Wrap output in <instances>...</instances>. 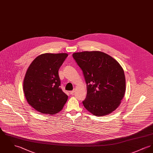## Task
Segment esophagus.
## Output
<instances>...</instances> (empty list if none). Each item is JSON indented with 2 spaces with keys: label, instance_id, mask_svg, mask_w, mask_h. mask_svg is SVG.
<instances>
[{
  "label": "esophagus",
  "instance_id": "1",
  "mask_svg": "<svg viewBox=\"0 0 153 153\" xmlns=\"http://www.w3.org/2000/svg\"><path fill=\"white\" fill-rule=\"evenodd\" d=\"M74 92H75V91H74V90H73V91H70V94H73Z\"/></svg>",
  "mask_w": 153,
  "mask_h": 153
}]
</instances>
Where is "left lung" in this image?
I'll return each mask as SVG.
<instances>
[{
	"label": "left lung",
	"mask_w": 153,
	"mask_h": 153,
	"mask_svg": "<svg viewBox=\"0 0 153 153\" xmlns=\"http://www.w3.org/2000/svg\"><path fill=\"white\" fill-rule=\"evenodd\" d=\"M81 68L86 83L85 108L94 115L111 114L121 102L126 90L124 71L119 62L100 51H82L72 54Z\"/></svg>",
	"instance_id": "left-lung-1"
}]
</instances>
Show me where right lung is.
Here are the masks:
<instances>
[{
    "label": "right lung",
    "mask_w": 153,
    "mask_h": 153,
    "mask_svg": "<svg viewBox=\"0 0 153 153\" xmlns=\"http://www.w3.org/2000/svg\"><path fill=\"white\" fill-rule=\"evenodd\" d=\"M67 53H44L36 57L27 69L23 90L28 103L42 114L54 115L60 112L67 101L62 92L59 70Z\"/></svg>",
    "instance_id": "obj_1"
}]
</instances>
